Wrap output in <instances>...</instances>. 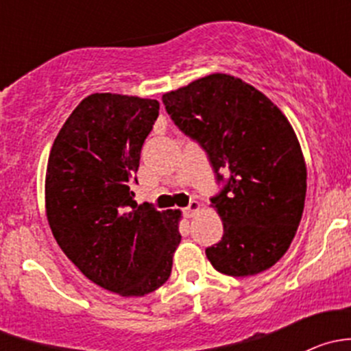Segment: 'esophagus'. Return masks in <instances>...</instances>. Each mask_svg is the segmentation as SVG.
<instances>
[{
	"label": "esophagus",
	"instance_id": "34e87169",
	"mask_svg": "<svg viewBox=\"0 0 351 351\" xmlns=\"http://www.w3.org/2000/svg\"><path fill=\"white\" fill-rule=\"evenodd\" d=\"M198 208H200V204H198L197 200H192V202H190V204H189V207H186L183 212H185L186 217H193V215H195L197 212H198Z\"/></svg>",
	"mask_w": 351,
	"mask_h": 351
}]
</instances>
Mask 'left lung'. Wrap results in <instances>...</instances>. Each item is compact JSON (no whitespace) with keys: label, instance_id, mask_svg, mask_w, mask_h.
Returning <instances> with one entry per match:
<instances>
[{"label":"left lung","instance_id":"obj_1","mask_svg":"<svg viewBox=\"0 0 351 351\" xmlns=\"http://www.w3.org/2000/svg\"><path fill=\"white\" fill-rule=\"evenodd\" d=\"M162 104L205 151L222 185L210 198L224 224L221 241L205 250L212 267L231 277L274 267L295 236L307 189L306 162L287 117L229 74L200 77L162 95Z\"/></svg>","mask_w":351,"mask_h":351}]
</instances>
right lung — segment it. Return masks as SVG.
I'll return each mask as SVG.
<instances>
[{"mask_svg":"<svg viewBox=\"0 0 351 351\" xmlns=\"http://www.w3.org/2000/svg\"><path fill=\"white\" fill-rule=\"evenodd\" d=\"M158 115L156 100L90 95L49 154L45 208L56 241L84 277L123 297L165 284L182 241L178 210L134 200L141 149Z\"/></svg>","mask_w":351,"mask_h":351,"instance_id":"right-lung-1","label":"right lung"}]
</instances>
